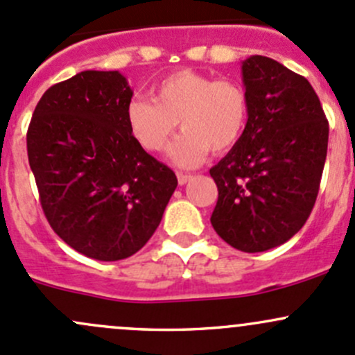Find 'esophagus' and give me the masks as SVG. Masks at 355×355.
<instances>
[{
  "mask_svg": "<svg viewBox=\"0 0 355 355\" xmlns=\"http://www.w3.org/2000/svg\"><path fill=\"white\" fill-rule=\"evenodd\" d=\"M177 177H178V184L185 185L190 180V178H192V175H190V173H178Z\"/></svg>",
  "mask_w": 355,
  "mask_h": 355,
  "instance_id": "34e87169",
  "label": "esophagus"
}]
</instances>
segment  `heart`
Masks as SVG:
<instances>
[{"instance_id":"heart-1","label":"heart","mask_w":355,"mask_h":355,"mask_svg":"<svg viewBox=\"0 0 355 355\" xmlns=\"http://www.w3.org/2000/svg\"><path fill=\"white\" fill-rule=\"evenodd\" d=\"M151 96L153 100L136 96L129 102L125 119L130 134L146 151L158 153L166 148L180 122L184 132L168 149L180 166H197L211 149H231L248 124V96L233 80L182 69L158 81Z\"/></svg>"}]
</instances>
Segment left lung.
Listing matches in <instances>:
<instances>
[{
    "instance_id": "obj_1",
    "label": "left lung",
    "mask_w": 355,
    "mask_h": 355,
    "mask_svg": "<svg viewBox=\"0 0 355 355\" xmlns=\"http://www.w3.org/2000/svg\"><path fill=\"white\" fill-rule=\"evenodd\" d=\"M248 124L209 170L218 185L211 216L233 248L266 252L304 226L327 159L328 121L309 81L266 55L241 62Z\"/></svg>"
}]
</instances>
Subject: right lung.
<instances>
[{
    "label": "right lung",
    "mask_w": 355,
    "mask_h": 355,
    "mask_svg": "<svg viewBox=\"0 0 355 355\" xmlns=\"http://www.w3.org/2000/svg\"><path fill=\"white\" fill-rule=\"evenodd\" d=\"M132 98L119 71H81L33 110L28 163L52 230L102 262L139 252L159 226L178 182L130 134Z\"/></svg>",
    "instance_id": "1"
}]
</instances>
